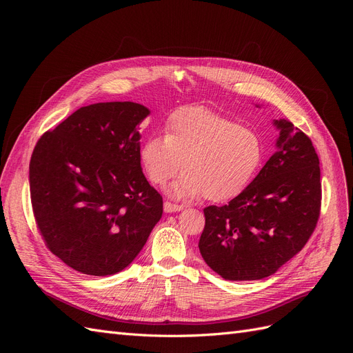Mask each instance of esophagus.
<instances>
[{
    "label": "esophagus",
    "instance_id": "esophagus-1",
    "mask_svg": "<svg viewBox=\"0 0 353 353\" xmlns=\"http://www.w3.org/2000/svg\"><path fill=\"white\" fill-rule=\"evenodd\" d=\"M163 209H164L165 213H174V212L183 210V206H180V205H173V203H170V201H164Z\"/></svg>",
    "mask_w": 353,
    "mask_h": 353
}]
</instances>
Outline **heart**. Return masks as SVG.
I'll return each instance as SVG.
<instances>
[{
  "mask_svg": "<svg viewBox=\"0 0 353 353\" xmlns=\"http://www.w3.org/2000/svg\"><path fill=\"white\" fill-rule=\"evenodd\" d=\"M263 156V141L254 130L205 107L174 111L167 134H152L140 148L143 169L154 184H164L184 167L186 172L167 189L179 200L237 197L254 179Z\"/></svg>",
  "mask_w": 353,
  "mask_h": 353,
  "instance_id": "heart-1",
  "label": "heart"
}]
</instances>
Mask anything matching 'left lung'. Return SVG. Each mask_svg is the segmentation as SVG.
Segmentation results:
<instances>
[{
    "mask_svg": "<svg viewBox=\"0 0 353 353\" xmlns=\"http://www.w3.org/2000/svg\"><path fill=\"white\" fill-rule=\"evenodd\" d=\"M276 152L246 190L205 210L199 249L226 281H257L299 253L321 212L319 157L310 139L285 120H273Z\"/></svg>",
    "mask_w": 353,
    "mask_h": 353,
    "instance_id": "left-lung-1",
    "label": "left lung"
}]
</instances>
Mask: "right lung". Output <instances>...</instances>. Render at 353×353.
I'll return each instance as SVG.
<instances>
[{"instance_id": "1", "label": "right lung", "mask_w": 353, "mask_h": 353, "mask_svg": "<svg viewBox=\"0 0 353 353\" xmlns=\"http://www.w3.org/2000/svg\"><path fill=\"white\" fill-rule=\"evenodd\" d=\"M150 110L133 101L74 111L37 143L30 193L48 249L71 269L111 276L125 269L163 214L143 174L140 124Z\"/></svg>"}]
</instances>
